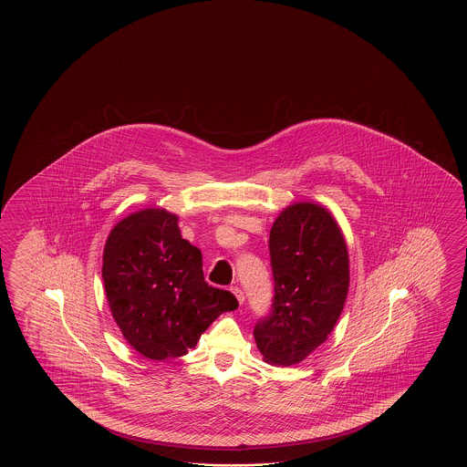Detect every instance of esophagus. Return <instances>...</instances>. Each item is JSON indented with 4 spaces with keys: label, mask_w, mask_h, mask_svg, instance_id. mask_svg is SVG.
I'll return each mask as SVG.
<instances>
[{
    "label": "esophagus",
    "mask_w": 467,
    "mask_h": 467,
    "mask_svg": "<svg viewBox=\"0 0 467 467\" xmlns=\"http://www.w3.org/2000/svg\"><path fill=\"white\" fill-rule=\"evenodd\" d=\"M232 292L235 294V297H237L238 302H240V304H244V300H245V294H244V290L235 285V287H232Z\"/></svg>",
    "instance_id": "34e87169"
}]
</instances>
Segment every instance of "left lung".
<instances>
[{"label":"left lung","instance_id":"obj_1","mask_svg":"<svg viewBox=\"0 0 467 467\" xmlns=\"http://www.w3.org/2000/svg\"><path fill=\"white\" fill-rule=\"evenodd\" d=\"M268 252L274 298L254 337L267 362L292 366L327 338L344 308L348 245L327 210L296 203L274 222Z\"/></svg>","mask_w":467,"mask_h":467}]
</instances>
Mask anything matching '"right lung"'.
<instances>
[{
	"label": "right lung",
	"mask_w": 467,
	"mask_h": 467,
	"mask_svg": "<svg viewBox=\"0 0 467 467\" xmlns=\"http://www.w3.org/2000/svg\"><path fill=\"white\" fill-rule=\"evenodd\" d=\"M179 219L141 210L109 232L101 275L109 310L123 337L151 360L180 358L237 298L212 287L202 252L180 235Z\"/></svg>",
	"instance_id": "right-lung-1"
}]
</instances>
